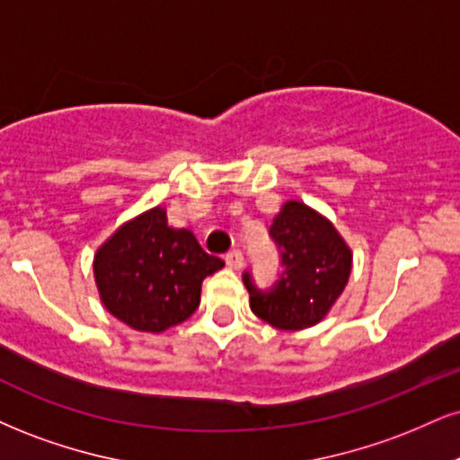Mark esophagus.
<instances>
[{"label":"esophagus","instance_id":"obj_1","mask_svg":"<svg viewBox=\"0 0 460 460\" xmlns=\"http://www.w3.org/2000/svg\"><path fill=\"white\" fill-rule=\"evenodd\" d=\"M225 261L231 270H240L242 265H244V254H242L240 251H229L225 254Z\"/></svg>","mask_w":460,"mask_h":460}]
</instances>
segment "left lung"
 Instances as JSON below:
<instances>
[{
	"instance_id": "1",
	"label": "left lung",
	"mask_w": 460,
	"mask_h": 460,
	"mask_svg": "<svg viewBox=\"0 0 460 460\" xmlns=\"http://www.w3.org/2000/svg\"><path fill=\"white\" fill-rule=\"evenodd\" d=\"M280 252V274L268 289L244 272L251 308L279 330H304L319 323L345 289L351 251L330 220L300 201H287L270 226Z\"/></svg>"
}]
</instances>
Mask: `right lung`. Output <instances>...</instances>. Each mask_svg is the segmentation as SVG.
I'll use <instances>...</instances> for the list:
<instances>
[{
  "label": "right lung",
  "instance_id": "right-lung-1",
  "mask_svg": "<svg viewBox=\"0 0 460 460\" xmlns=\"http://www.w3.org/2000/svg\"><path fill=\"white\" fill-rule=\"evenodd\" d=\"M223 265L192 231L169 226L167 212L154 208L98 248L93 276L113 317L141 332H164L197 311L203 279Z\"/></svg>",
  "mask_w": 460,
  "mask_h": 460
}]
</instances>
